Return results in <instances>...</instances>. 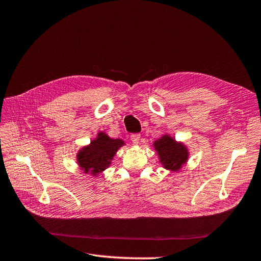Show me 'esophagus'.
I'll return each instance as SVG.
<instances>
[{"mask_svg":"<svg viewBox=\"0 0 261 261\" xmlns=\"http://www.w3.org/2000/svg\"><path fill=\"white\" fill-rule=\"evenodd\" d=\"M130 139L133 143L138 144L139 141H140V135H139V133H133V135L130 136Z\"/></svg>","mask_w":261,"mask_h":261,"instance_id":"1","label":"esophagus"}]
</instances>
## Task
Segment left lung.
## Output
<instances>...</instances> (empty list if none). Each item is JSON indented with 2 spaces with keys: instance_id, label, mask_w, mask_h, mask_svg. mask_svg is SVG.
I'll return each mask as SVG.
<instances>
[{
  "instance_id": "8db88e82",
  "label": "left lung",
  "mask_w": 261,
  "mask_h": 261,
  "mask_svg": "<svg viewBox=\"0 0 261 261\" xmlns=\"http://www.w3.org/2000/svg\"><path fill=\"white\" fill-rule=\"evenodd\" d=\"M153 147L159 154L161 165L168 170L178 171L188 160V149L182 143L165 135L155 140Z\"/></svg>"
}]
</instances>
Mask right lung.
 Returning <instances> with one entry per match:
<instances>
[{
	"instance_id": "right-lung-1",
	"label": "right lung",
	"mask_w": 261,
	"mask_h": 261,
	"mask_svg": "<svg viewBox=\"0 0 261 261\" xmlns=\"http://www.w3.org/2000/svg\"><path fill=\"white\" fill-rule=\"evenodd\" d=\"M123 144L121 139H111L105 132H99L95 140L79 151L76 155L79 166L84 173L99 174L110 166L114 154Z\"/></svg>"
}]
</instances>
